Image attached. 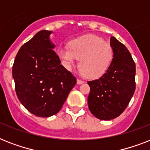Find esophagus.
Listing matches in <instances>:
<instances>
[{"label": "esophagus", "instance_id": "34e87169", "mask_svg": "<svg viewBox=\"0 0 150 150\" xmlns=\"http://www.w3.org/2000/svg\"><path fill=\"white\" fill-rule=\"evenodd\" d=\"M83 81H82V80H80V79H77V84L78 85H81L83 83Z\"/></svg>", "mask_w": 150, "mask_h": 150}]
</instances>
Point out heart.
I'll return each mask as SVG.
<instances>
[{
    "label": "heart",
    "mask_w": 150,
    "mask_h": 150,
    "mask_svg": "<svg viewBox=\"0 0 150 150\" xmlns=\"http://www.w3.org/2000/svg\"><path fill=\"white\" fill-rule=\"evenodd\" d=\"M57 56L64 68L70 70L78 59L82 73L88 79H97L107 71L114 51L111 45L95 35H85L69 43V47H61Z\"/></svg>",
    "instance_id": "b5f03b06"
}]
</instances>
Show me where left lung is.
I'll return each mask as SVG.
<instances>
[{"instance_id": "8db88e82", "label": "left lung", "mask_w": 150, "mask_h": 150, "mask_svg": "<svg viewBox=\"0 0 150 150\" xmlns=\"http://www.w3.org/2000/svg\"><path fill=\"white\" fill-rule=\"evenodd\" d=\"M114 56L100 79L88 82L89 109L100 120L109 121L125 110L135 89V64L130 52L114 36L110 37Z\"/></svg>"}]
</instances>
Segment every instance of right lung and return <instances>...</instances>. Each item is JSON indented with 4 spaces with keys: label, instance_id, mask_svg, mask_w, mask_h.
<instances>
[{
    "label": "right lung",
    "instance_id": "obj_1",
    "mask_svg": "<svg viewBox=\"0 0 150 150\" xmlns=\"http://www.w3.org/2000/svg\"><path fill=\"white\" fill-rule=\"evenodd\" d=\"M52 33L38 32L20 48L12 67L19 101L30 113L43 117L59 112L76 84V79L54 52Z\"/></svg>",
    "mask_w": 150,
    "mask_h": 150
}]
</instances>
